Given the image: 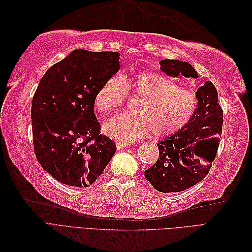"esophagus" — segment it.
Here are the masks:
<instances>
[{
  "label": "esophagus",
  "instance_id": "esophagus-1",
  "mask_svg": "<svg viewBox=\"0 0 252 252\" xmlns=\"http://www.w3.org/2000/svg\"><path fill=\"white\" fill-rule=\"evenodd\" d=\"M116 144H117V147H118L119 149L127 147L128 145H129L127 142H125V141H123V140H116Z\"/></svg>",
  "mask_w": 252,
  "mask_h": 252
}]
</instances>
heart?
I'll return each instance as SVG.
<instances>
[{
  "label": "heart",
  "instance_id": "1",
  "mask_svg": "<svg viewBox=\"0 0 252 252\" xmlns=\"http://www.w3.org/2000/svg\"><path fill=\"white\" fill-rule=\"evenodd\" d=\"M128 93L144 97L136 113H123L104 125V131L125 142L141 140L152 132L155 138H168L181 131L197 108V98L174 80L155 71H142L128 78L113 75L95 94V107L103 114L119 109Z\"/></svg>",
  "mask_w": 252,
  "mask_h": 252
}]
</instances>
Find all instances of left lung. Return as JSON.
Returning a JSON list of instances; mask_svg holds the SVG:
<instances>
[{
  "instance_id": "left-lung-1",
  "label": "left lung",
  "mask_w": 252,
  "mask_h": 252,
  "mask_svg": "<svg viewBox=\"0 0 252 252\" xmlns=\"http://www.w3.org/2000/svg\"><path fill=\"white\" fill-rule=\"evenodd\" d=\"M159 66L169 77L199 78L188 62L165 59L159 61ZM195 96L197 108L191 121L178 133L157 144L158 161L145 171V179L159 192H180L194 186L208 174L217 156L223 125L218 91L211 82H206Z\"/></svg>"
}]
</instances>
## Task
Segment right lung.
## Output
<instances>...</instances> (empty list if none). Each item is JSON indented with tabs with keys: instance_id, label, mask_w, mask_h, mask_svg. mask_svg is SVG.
Listing matches in <instances>:
<instances>
[{
	"instance_id": "1",
	"label": "right lung",
	"mask_w": 252,
	"mask_h": 252,
	"mask_svg": "<svg viewBox=\"0 0 252 252\" xmlns=\"http://www.w3.org/2000/svg\"><path fill=\"white\" fill-rule=\"evenodd\" d=\"M120 67L119 52L75 49L39 83L32 105L34 152L42 168L63 184L88 187L116 154L94 107L97 90Z\"/></svg>"
}]
</instances>
